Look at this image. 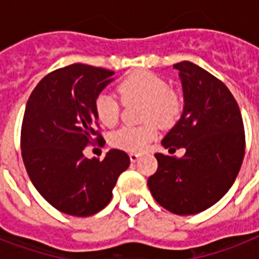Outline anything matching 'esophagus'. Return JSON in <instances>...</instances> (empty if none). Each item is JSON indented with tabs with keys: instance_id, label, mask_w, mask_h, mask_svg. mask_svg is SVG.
<instances>
[{
	"instance_id": "esophagus-1",
	"label": "esophagus",
	"mask_w": 259,
	"mask_h": 259,
	"mask_svg": "<svg viewBox=\"0 0 259 259\" xmlns=\"http://www.w3.org/2000/svg\"><path fill=\"white\" fill-rule=\"evenodd\" d=\"M129 157H130V161L136 162L138 158H140V154H138V153H130Z\"/></svg>"
}]
</instances>
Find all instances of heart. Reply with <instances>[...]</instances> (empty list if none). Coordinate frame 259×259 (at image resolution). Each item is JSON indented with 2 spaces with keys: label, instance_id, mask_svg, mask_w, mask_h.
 I'll return each instance as SVG.
<instances>
[{
  "label": "heart",
  "instance_id": "heart-1",
  "mask_svg": "<svg viewBox=\"0 0 259 259\" xmlns=\"http://www.w3.org/2000/svg\"><path fill=\"white\" fill-rule=\"evenodd\" d=\"M122 102H141V126H123L110 136V144L126 152H141L157 138V126L170 125L180 113V98L160 75L150 71H136L126 76L118 86ZM98 121L105 126H114L119 119V102L109 93H101L94 101Z\"/></svg>",
  "mask_w": 259,
  "mask_h": 259
}]
</instances>
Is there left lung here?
<instances>
[{"mask_svg":"<svg viewBox=\"0 0 259 259\" xmlns=\"http://www.w3.org/2000/svg\"><path fill=\"white\" fill-rule=\"evenodd\" d=\"M184 94L181 118L161 145L177 158L156 153L158 168L148 187L158 204L176 215L209 208L231 188L245 156V129L235 98L223 82L191 62L173 66Z\"/></svg>","mask_w":259,"mask_h":259,"instance_id":"1","label":"left lung"}]
</instances>
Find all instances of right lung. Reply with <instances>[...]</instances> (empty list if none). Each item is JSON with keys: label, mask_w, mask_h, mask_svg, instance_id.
<instances>
[{"label": "right lung", "mask_w": 259, "mask_h": 259, "mask_svg": "<svg viewBox=\"0 0 259 259\" xmlns=\"http://www.w3.org/2000/svg\"><path fill=\"white\" fill-rule=\"evenodd\" d=\"M101 67L71 64L38 82L26 102L21 154L38 193L60 212L91 217L109 204L129 156L111 149L106 157L87 158L83 149L102 141L94 101L113 80Z\"/></svg>", "instance_id": "obj_1"}]
</instances>
